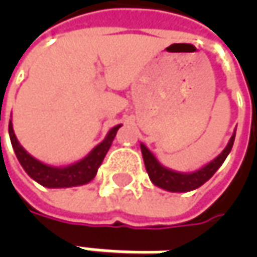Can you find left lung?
<instances>
[{
  "label": "left lung",
  "mask_w": 257,
  "mask_h": 257,
  "mask_svg": "<svg viewBox=\"0 0 257 257\" xmlns=\"http://www.w3.org/2000/svg\"><path fill=\"white\" fill-rule=\"evenodd\" d=\"M234 137H236V130H234V133H233L229 143L224 147L222 153L219 154L216 159H213L210 163L204 164L203 167L190 173L176 172V170H172L169 167H164L143 143L140 144V149H142L147 174H149V177H150V180L154 186H157L163 190H167V192L186 193L196 190L197 187L204 184L214 173L217 172V169L222 166L223 162L226 160V157L229 156L230 150H232Z\"/></svg>",
  "instance_id": "8db88e82"
}]
</instances>
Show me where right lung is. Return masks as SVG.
I'll use <instances>...</instances> for the list:
<instances>
[{"instance_id": "right-lung-1", "label": "right lung", "mask_w": 257, "mask_h": 257, "mask_svg": "<svg viewBox=\"0 0 257 257\" xmlns=\"http://www.w3.org/2000/svg\"><path fill=\"white\" fill-rule=\"evenodd\" d=\"M120 127H121V124L114 125L113 128L107 133L103 142L97 144L84 159L73 164L64 166V167H54V166L45 164L33 157L17 140L11 120H10V125H8V132H10V139H11L15 156H17L20 164L23 166L25 173L33 180L40 183L44 187L63 189V187L83 186V184H87L93 180Z\"/></svg>"}]
</instances>
